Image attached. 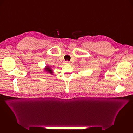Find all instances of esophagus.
Here are the masks:
<instances>
[{"mask_svg": "<svg viewBox=\"0 0 133 133\" xmlns=\"http://www.w3.org/2000/svg\"><path fill=\"white\" fill-rule=\"evenodd\" d=\"M65 63L66 64H70V62L68 61H66Z\"/></svg>", "mask_w": 133, "mask_h": 133, "instance_id": "esophagus-1", "label": "esophagus"}]
</instances>
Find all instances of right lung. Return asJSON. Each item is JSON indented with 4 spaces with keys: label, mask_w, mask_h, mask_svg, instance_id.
<instances>
[{
    "label": "right lung",
    "mask_w": 133,
    "mask_h": 133,
    "mask_svg": "<svg viewBox=\"0 0 133 133\" xmlns=\"http://www.w3.org/2000/svg\"><path fill=\"white\" fill-rule=\"evenodd\" d=\"M46 71L49 72L51 74H52L53 73V72H52V70L51 69L50 67H49L48 66H46Z\"/></svg>",
    "instance_id": "1"
}]
</instances>
